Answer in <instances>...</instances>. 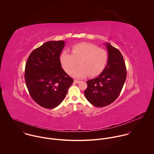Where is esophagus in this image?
I'll return each instance as SVG.
<instances>
[{
  "label": "esophagus",
  "mask_w": 154,
  "mask_h": 154,
  "mask_svg": "<svg viewBox=\"0 0 154 154\" xmlns=\"http://www.w3.org/2000/svg\"><path fill=\"white\" fill-rule=\"evenodd\" d=\"M74 82L75 83H76V84H78V83H79L80 82V81H78V80H74Z\"/></svg>",
  "instance_id": "1"
}]
</instances>
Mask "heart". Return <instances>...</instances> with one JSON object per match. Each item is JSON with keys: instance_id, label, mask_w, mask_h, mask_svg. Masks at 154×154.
<instances>
[{"instance_id": "heart-1", "label": "heart", "mask_w": 154, "mask_h": 154, "mask_svg": "<svg viewBox=\"0 0 154 154\" xmlns=\"http://www.w3.org/2000/svg\"><path fill=\"white\" fill-rule=\"evenodd\" d=\"M72 53L64 51L60 56V61L63 69L67 73L77 64L80 66L74 69L70 75L76 78H82L89 75L95 77L99 75L105 68L107 61L106 50L96 45L81 43L72 47Z\"/></svg>"}]
</instances>
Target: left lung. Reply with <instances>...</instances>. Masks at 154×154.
<instances>
[{
  "label": "left lung",
  "mask_w": 154,
  "mask_h": 154,
  "mask_svg": "<svg viewBox=\"0 0 154 154\" xmlns=\"http://www.w3.org/2000/svg\"><path fill=\"white\" fill-rule=\"evenodd\" d=\"M108 52L107 65L97 78L87 81L84 94L96 107H104L119 96L127 77L126 67L120 51L109 43H104Z\"/></svg>",
  "instance_id": "1"
}]
</instances>
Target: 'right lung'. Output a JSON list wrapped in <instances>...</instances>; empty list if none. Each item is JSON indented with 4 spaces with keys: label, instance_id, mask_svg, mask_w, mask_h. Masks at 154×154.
<instances>
[{
    "label": "right lung",
    "instance_id": "1",
    "mask_svg": "<svg viewBox=\"0 0 154 154\" xmlns=\"http://www.w3.org/2000/svg\"><path fill=\"white\" fill-rule=\"evenodd\" d=\"M64 45L63 41L47 42L32 52L26 64L24 78L30 95L47 109L55 108L62 102L73 82L60 61Z\"/></svg>",
    "mask_w": 154,
    "mask_h": 154
}]
</instances>
